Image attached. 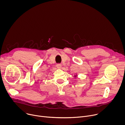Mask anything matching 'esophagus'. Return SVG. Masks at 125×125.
I'll use <instances>...</instances> for the list:
<instances>
[{
    "mask_svg": "<svg viewBox=\"0 0 125 125\" xmlns=\"http://www.w3.org/2000/svg\"><path fill=\"white\" fill-rule=\"evenodd\" d=\"M56 67L57 68H61V64H57L56 65Z\"/></svg>",
    "mask_w": 125,
    "mask_h": 125,
    "instance_id": "34e87169",
    "label": "esophagus"
}]
</instances>
